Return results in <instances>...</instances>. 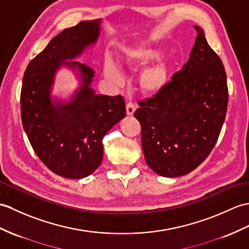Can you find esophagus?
<instances>
[{"mask_svg": "<svg viewBox=\"0 0 249 249\" xmlns=\"http://www.w3.org/2000/svg\"><path fill=\"white\" fill-rule=\"evenodd\" d=\"M135 111H136V106H135V104H132V103H128L126 105V113H127V115H132L135 113Z\"/></svg>", "mask_w": 249, "mask_h": 249, "instance_id": "obj_1", "label": "esophagus"}]
</instances>
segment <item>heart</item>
<instances>
[{
    "instance_id": "heart-1",
    "label": "heart",
    "mask_w": 249,
    "mask_h": 249,
    "mask_svg": "<svg viewBox=\"0 0 249 249\" xmlns=\"http://www.w3.org/2000/svg\"><path fill=\"white\" fill-rule=\"evenodd\" d=\"M162 54V51L158 48H132L127 50L123 60L121 62V67H135L142 66L157 59ZM171 65L167 58H159L153 65L144 68L140 76H139V84L141 89L147 93H157L166 86L170 78ZM104 75L109 82L115 86H121L124 82L123 74L113 65L108 61L104 67Z\"/></svg>"
}]
</instances>
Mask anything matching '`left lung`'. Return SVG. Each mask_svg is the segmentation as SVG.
Segmentation results:
<instances>
[{
	"mask_svg": "<svg viewBox=\"0 0 249 249\" xmlns=\"http://www.w3.org/2000/svg\"><path fill=\"white\" fill-rule=\"evenodd\" d=\"M197 32L182 70L154 97L140 102L135 118L147 165L163 177L187 175L209 156L226 118L227 76L221 58Z\"/></svg>",
	"mask_w": 249,
	"mask_h": 249,
	"instance_id": "obj_1",
	"label": "left lung"
}]
</instances>
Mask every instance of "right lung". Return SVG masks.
Here are the masks:
<instances>
[{
	"label": "right lung",
	"mask_w": 249,
	"mask_h": 249,
	"mask_svg": "<svg viewBox=\"0 0 249 249\" xmlns=\"http://www.w3.org/2000/svg\"><path fill=\"white\" fill-rule=\"evenodd\" d=\"M101 24L96 19L63 30L28 63L23 76V128L39 159L65 178L82 179L100 166L103 138L126 115L124 98L95 94V72L75 61L97 42ZM62 67L71 70L80 84L68 99L51 95Z\"/></svg>",
	"instance_id": "1"
}]
</instances>
